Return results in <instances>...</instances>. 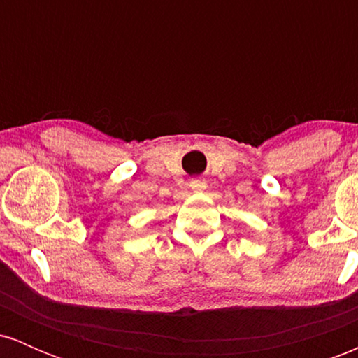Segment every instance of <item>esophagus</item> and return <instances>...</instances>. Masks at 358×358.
Returning <instances> with one entry per match:
<instances>
[{
  "instance_id": "obj_1",
  "label": "esophagus",
  "mask_w": 358,
  "mask_h": 358,
  "mask_svg": "<svg viewBox=\"0 0 358 358\" xmlns=\"http://www.w3.org/2000/svg\"><path fill=\"white\" fill-rule=\"evenodd\" d=\"M190 188L193 192H205L207 190V182L203 178H196L190 182Z\"/></svg>"
}]
</instances>
